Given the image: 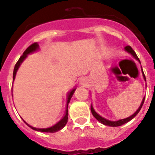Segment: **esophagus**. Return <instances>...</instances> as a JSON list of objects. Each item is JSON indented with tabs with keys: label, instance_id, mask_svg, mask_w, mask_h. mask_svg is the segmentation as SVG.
Wrapping results in <instances>:
<instances>
[{
	"label": "esophagus",
	"instance_id": "obj_1",
	"mask_svg": "<svg viewBox=\"0 0 155 155\" xmlns=\"http://www.w3.org/2000/svg\"><path fill=\"white\" fill-rule=\"evenodd\" d=\"M81 84H83V85H84V84H86L87 83H86V81L84 80V78H83V79H81Z\"/></svg>",
	"mask_w": 155,
	"mask_h": 155
}]
</instances>
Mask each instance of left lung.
Returning a JSON list of instances; mask_svg holds the SVG:
<instances>
[{
  "label": "left lung",
  "instance_id": "1",
  "mask_svg": "<svg viewBox=\"0 0 155 155\" xmlns=\"http://www.w3.org/2000/svg\"><path fill=\"white\" fill-rule=\"evenodd\" d=\"M124 50H125V51H127V53H130L131 55H132L134 58L136 59V60H137V61L140 63L139 58H138L137 56L136 53H135V52H134V50H133L132 48H131V46H127L125 48H124ZM141 71H142V74H143V79H144V81H146V78H145V75H144V74H143L142 67H141ZM144 99H145V97H143V100H142L141 104H140V107L138 108L136 112H135V113L132 115V116H129V117H127V118H126V119H123V120H116V121H112V120H107V119L104 118V117H102V116H100L99 114H98V113L95 112V110H94V108H93L92 105H91V113H92V115L94 116V118L96 119L98 122H100L101 124H104V125H105V126H109V127H120V126H122V125H124V124H127V122L130 121L132 119H134V117H135V116L138 114V113L140 112V110L141 109L142 105H143V102H144Z\"/></svg>",
  "mask_w": 155,
  "mask_h": 155
}]
</instances>
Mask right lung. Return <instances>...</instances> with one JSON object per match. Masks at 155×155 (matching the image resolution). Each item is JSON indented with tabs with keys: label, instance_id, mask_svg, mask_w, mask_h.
I'll list each match as a JSON object with an SVG mask.
<instances>
[{
	"label": "right lung",
	"instance_id": "1",
	"mask_svg": "<svg viewBox=\"0 0 155 155\" xmlns=\"http://www.w3.org/2000/svg\"><path fill=\"white\" fill-rule=\"evenodd\" d=\"M39 50V44H38L37 42H35V43H33V44H31V46H28L26 50H25V51L23 53L22 56H21V57L19 58V60L18 61V62L16 63L15 66V68H14V71H13V81L15 80V78L16 73H17V71H18V70L19 67H20V65L21 64V63L24 61L25 59L26 58L27 56H28V54H30V53H33V52L36 51V50ZM75 90H76V88H74V89H72L69 93H68V101H67V105H66L65 115H64V117H63V118L61 119V120H60L58 123H57V124H56L55 125H53V127H48V128H36V127H31V126L28 125V124H26L25 122V124H26L28 127H31L32 130H36V131H39V132L55 133V132H57V131H59V130H61V129L64 128V127H65V125L67 124V123H68V104H69L70 101H71V97L73 96V94H74V93Z\"/></svg>",
	"mask_w": 155,
	"mask_h": 155
}]
</instances>
